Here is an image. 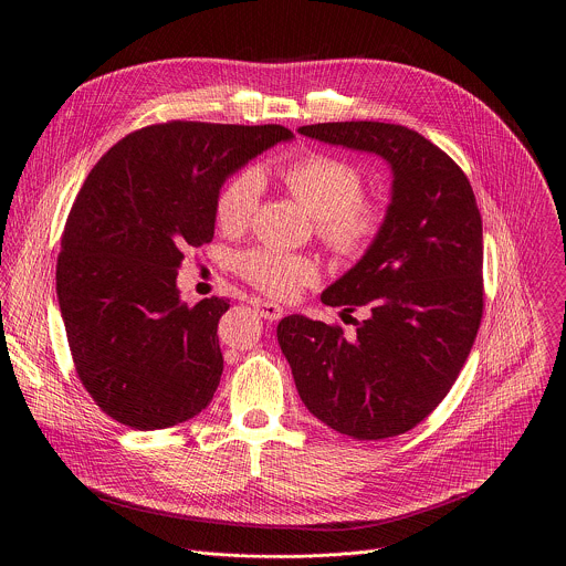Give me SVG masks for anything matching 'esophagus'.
Wrapping results in <instances>:
<instances>
[{
    "label": "esophagus",
    "mask_w": 566,
    "mask_h": 566,
    "mask_svg": "<svg viewBox=\"0 0 566 566\" xmlns=\"http://www.w3.org/2000/svg\"><path fill=\"white\" fill-rule=\"evenodd\" d=\"M253 306H255V311L264 317V319H280L282 315H284V308L280 306V304H275V302H269V300H260V297H255L253 300Z\"/></svg>",
    "instance_id": "34e87169"
}]
</instances>
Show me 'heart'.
I'll return each instance as SVG.
<instances>
[{
	"label": "heart",
	"instance_id": "obj_1",
	"mask_svg": "<svg viewBox=\"0 0 566 566\" xmlns=\"http://www.w3.org/2000/svg\"><path fill=\"white\" fill-rule=\"evenodd\" d=\"M286 190L317 219L322 239L340 255H360L378 234L382 212L360 199L363 177L347 160L329 154H306L280 172ZM262 192L255 170L230 177L217 195L214 214L226 232L244 230ZM237 271L258 289L286 297L315 280V266L300 255L255 249L237 260Z\"/></svg>",
	"mask_w": 566,
	"mask_h": 566
}]
</instances>
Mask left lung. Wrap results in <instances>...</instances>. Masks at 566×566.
I'll list each match as a JSON object with an SVG mask.
<instances>
[{"label": "left lung", "mask_w": 566, "mask_h": 566, "mask_svg": "<svg viewBox=\"0 0 566 566\" xmlns=\"http://www.w3.org/2000/svg\"><path fill=\"white\" fill-rule=\"evenodd\" d=\"M319 143L380 156L391 172L382 226L363 258L319 300L352 313L356 336L304 315L277 325L306 410L358 441L419 426L454 385L483 308V234L470 181L415 129L391 123H317Z\"/></svg>", "instance_id": "left-lung-1"}]
</instances>
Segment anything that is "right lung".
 <instances>
[{
  "label": "right lung",
  "mask_w": 566,
  "mask_h": 566,
  "mask_svg": "<svg viewBox=\"0 0 566 566\" xmlns=\"http://www.w3.org/2000/svg\"><path fill=\"white\" fill-rule=\"evenodd\" d=\"M291 138L282 125H149L118 140L80 188L55 291L75 371L118 423L164 430L210 406L223 371L217 325L230 304L188 306L177 271L212 239L226 179Z\"/></svg>",
  "instance_id": "obj_1"
}]
</instances>
